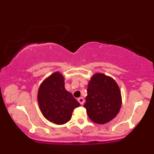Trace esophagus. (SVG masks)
<instances>
[{"mask_svg": "<svg viewBox=\"0 0 154 154\" xmlns=\"http://www.w3.org/2000/svg\"><path fill=\"white\" fill-rule=\"evenodd\" d=\"M78 101H79V103L81 104V105H83V104H84L85 100H84V98H82V97H80V98H78Z\"/></svg>", "mask_w": 154, "mask_h": 154, "instance_id": "esophagus-1", "label": "esophagus"}]
</instances>
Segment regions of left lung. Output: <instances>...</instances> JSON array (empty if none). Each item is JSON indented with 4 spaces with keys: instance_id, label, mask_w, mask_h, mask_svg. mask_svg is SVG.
Here are the masks:
<instances>
[{
    "instance_id": "obj_1",
    "label": "left lung",
    "mask_w": 154,
    "mask_h": 154,
    "mask_svg": "<svg viewBox=\"0 0 154 154\" xmlns=\"http://www.w3.org/2000/svg\"><path fill=\"white\" fill-rule=\"evenodd\" d=\"M86 102L83 106L93 122L106 124L119 112L121 91L112 77L102 73L95 74L88 82Z\"/></svg>"
}]
</instances>
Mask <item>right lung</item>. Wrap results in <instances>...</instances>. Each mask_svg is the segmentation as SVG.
<instances>
[{
  "mask_svg": "<svg viewBox=\"0 0 154 154\" xmlns=\"http://www.w3.org/2000/svg\"><path fill=\"white\" fill-rule=\"evenodd\" d=\"M38 101L44 117L56 125L68 122L74 109L80 106L65 89L64 78L59 72L53 73L40 84Z\"/></svg>",
  "mask_w": 154,
  "mask_h": 154,
  "instance_id": "obj_1",
  "label": "right lung"
}]
</instances>
